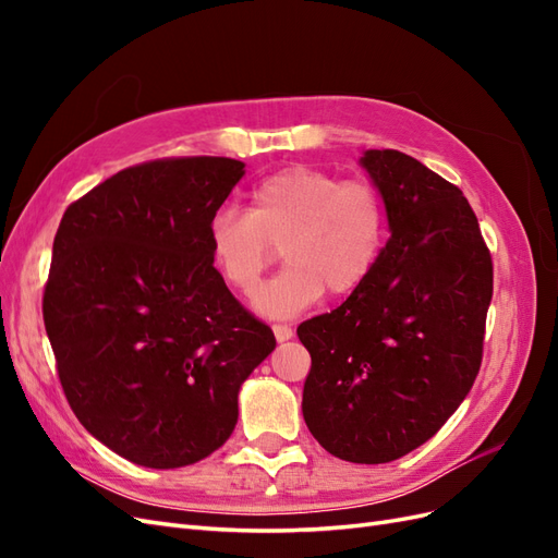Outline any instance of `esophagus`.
Returning a JSON list of instances; mask_svg holds the SVG:
<instances>
[{"instance_id":"esophagus-1","label":"esophagus","mask_w":558,"mask_h":558,"mask_svg":"<svg viewBox=\"0 0 558 558\" xmlns=\"http://www.w3.org/2000/svg\"><path fill=\"white\" fill-rule=\"evenodd\" d=\"M272 332L277 337V342H289L293 337V330L289 326H272Z\"/></svg>"}]
</instances>
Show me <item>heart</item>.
Wrapping results in <instances>:
<instances>
[{
    "label": "heart",
    "instance_id": "heart-1",
    "mask_svg": "<svg viewBox=\"0 0 558 558\" xmlns=\"http://www.w3.org/2000/svg\"><path fill=\"white\" fill-rule=\"evenodd\" d=\"M386 232V207L373 183L295 165L253 185L248 214L218 209L207 251L221 279L246 295L281 246L283 272L253 295V310L289 318L326 291L332 298L359 291L375 272Z\"/></svg>",
    "mask_w": 558,
    "mask_h": 558
}]
</instances>
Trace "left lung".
I'll use <instances>...</instances> for the list:
<instances>
[{
	"label": "left lung",
	"mask_w": 558,
	"mask_h": 558,
	"mask_svg": "<svg viewBox=\"0 0 558 558\" xmlns=\"http://www.w3.org/2000/svg\"><path fill=\"white\" fill-rule=\"evenodd\" d=\"M391 240L330 314L298 326L312 356L302 416L349 463H388L445 426L482 365L494 265L463 193L426 165L369 148Z\"/></svg>",
	"instance_id": "left-lung-1"
}]
</instances>
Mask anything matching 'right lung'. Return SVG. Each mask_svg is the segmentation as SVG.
Here are the masks:
<instances>
[{"label":"right lung","instance_id":"right-lung-1","mask_svg":"<svg viewBox=\"0 0 558 558\" xmlns=\"http://www.w3.org/2000/svg\"><path fill=\"white\" fill-rule=\"evenodd\" d=\"M244 172L232 158L144 162L60 221L44 291L60 384L83 428L137 465L183 468L221 447L242 384L277 347L207 251Z\"/></svg>","mask_w":558,"mask_h":558}]
</instances>
